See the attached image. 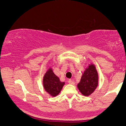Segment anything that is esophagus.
Listing matches in <instances>:
<instances>
[{
  "label": "esophagus",
  "instance_id": "esophagus-1",
  "mask_svg": "<svg viewBox=\"0 0 126 126\" xmlns=\"http://www.w3.org/2000/svg\"><path fill=\"white\" fill-rule=\"evenodd\" d=\"M68 82H69V84L75 85V82H74V81H73V80H71V79H70V80H69V81H68Z\"/></svg>",
  "mask_w": 126,
  "mask_h": 126
}]
</instances>
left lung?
Masks as SVG:
<instances>
[{"label":"left lung","instance_id":"obj_1","mask_svg":"<svg viewBox=\"0 0 126 126\" xmlns=\"http://www.w3.org/2000/svg\"><path fill=\"white\" fill-rule=\"evenodd\" d=\"M98 84V75L95 65L91 64L85 69L78 88L82 94L89 96L94 92Z\"/></svg>","mask_w":126,"mask_h":126}]
</instances>
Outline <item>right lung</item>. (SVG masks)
I'll return each instance as SVG.
<instances>
[{"instance_id":"right-lung-1","label":"right lung","mask_w":126,"mask_h":126,"mask_svg":"<svg viewBox=\"0 0 126 126\" xmlns=\"http://www.w3.org/2000/svg\"><path fill=\"white\" fill-rule=\"evenodd\" d=\"M43 82L44 89L52 96L59 95L64 85V82L60 81L51 68L45 73Z\"/></svg>"}]
</instances>
